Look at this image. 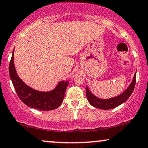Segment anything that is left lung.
I'll return each mask as SVG.
<instances>
[{"mask_svg": "<svg viewBox=\"0 0 148 148\" xmlns=\"http://www.w3.org/2000/svg\"><path fill=\"white\" fill-rule=\"evenodd\" d=\"M136 81V72L134 74L133 81L131 83L128 88L124 92L123 94L118 97H115L107 99H99V98L93 95L90 92L88 87H86V97H87L89 103L94 107L103 110L112 109V108H114L115 107L120 106V104H122L128 99V98L133 92L134 88H135Z\"/></svg>", "mask_w": 148, "mask_h": 148, "instance_id": "obj_1", "label": "left lung"}]
</instances>
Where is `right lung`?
<instances>
[{"mask_svg":"<svg viewBox=\"0 0 148 148\" xmlns=\"http://www.w3.org/2000/svg\"><path fill=\"white\" fill-rule=\"evenodd\" d=\"M10 79L20 99L30 108L40 111H51L60 106L64 99L69 81H60L55 89L50 92H40L28 87L20 79L14 64V50L10 62Z\"/></svg>","mask_w":148,"mask_h":148,"instance_id":"1","label":"right lung"}]
</instances>
